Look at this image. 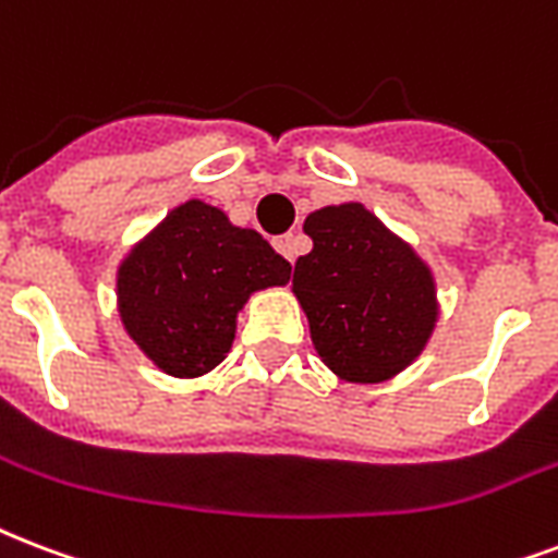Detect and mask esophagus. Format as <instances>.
Segmentation results:
<instances>
[{
	"mask_svg": "<svg viewBox=\"0 0 558 558\" xmlns=\"http://www.w3.org/2000/svg\"><path fill=\"white\" fill-rule=\"evenodd\" d=\"M275 248H278L289 263H295V257L301 254V240H298L295 233H283V236L275 240Z\"/></svg>",
	"mask_w": 558,
	"mask_h": 558,
	"instance_id": "esophagus-1",
	"label": "esophagus"
}]
</instances>
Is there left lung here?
Wrapping results in <instances>:
<instances>
[{"mask_svg":"<svg viewBox=\"0 0 558 558\" xmlns=\"http://www.w3.org/2000/svg\"><path fill=\"white\" fill-rule=\"evenodd\" d=\"M313 251L298 257L292 295L322 363L345 383H383L410 368L439 322L436 275L365 204L304 219Z\"/></svg>","mask_w":558,"mask_h":558,"instance_id":"obj_1","label":"left lung"}]
</instances>
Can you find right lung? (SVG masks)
I'll return each instance as SVG.
<instances>
[{
	"label": "right lung",
	"instance_id": "obj_1",
	"mask_svg": "<svg viewBox=\"0 0 558 558\" xmlns=\"http://www.w3.org/2000/svg\"><path fill=\"white\" fill-rule=\"evenodd\" d=\"M289 271L254 228L186 198L119 260V322L160 372L195 380L228 356L248 298L287 287Z\"/></svg>",
	"mask_w": 558,
	"mask_h": 558
}]
</instances>
